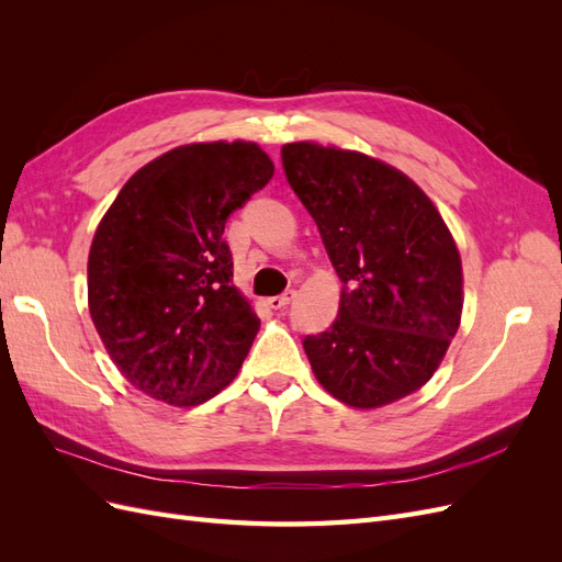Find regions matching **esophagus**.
<instances>
[{
	"label": "esophagus",
	"mask_w": 562,
	"mask_h": 562,
	"mask_svg": "<svg viewBox=\"0 0 562 562\" xmlns=\"http://www.w3.org/2000/svg\"><path fill=\"white\" fill-rule=\"evenodd\" d=\"M293 297H295V291H285V293L277 295V297H269V300H267V304H269L271 310H285L288 304L293 302Z\"/></svg>",
	"instance_id": "1"
}]
</instances>
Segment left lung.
Returning a JSON list of instances; mask_svg holds the SVG:
<instances>
[{"label":"left lung","instance_id":"8db88e82","mask_svg":"<svg viewBox=\"0 0 562 562\" xmlns=\"http://www.w3.org/2000/svg\"><path fill=\"white\" fill-rule=\"evenodd\" d=\"M283 173L342 281L328 330L302 347L316 380L353 407H380L427 382L462 316V260L429 196L359 151L291 143Z\"/></svg>","mask_w":562,"mask_h":562}]
</instances>
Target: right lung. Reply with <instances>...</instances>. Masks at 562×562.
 <instances>
[{"instance_id": "right-lung-1", "label": "right lung", "mask_w": 562, "mask_h": 562, "mask_svg": "<svg viewBox=\"0 0 562 562\" xmlns=\"http://www.w3.org/2000/svg\"><path fill=\"white\" fill-rule=\"evenodd\" d=\"M274 164L255 143H196L135 173L98 225L89 310L114 366L147 396L199 405L239 372L260 328L232 285L227 217Z\"/></svg>"}]
</instances>
